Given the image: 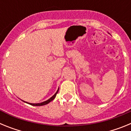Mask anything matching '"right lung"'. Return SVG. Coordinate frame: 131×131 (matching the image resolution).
Here are the masks:
<instances>
[{
	"instance_id": "add662e5",
	"label": "right lung",
	"mask_w": 131,
	"mask_h": 131,
	"mask_svg": "<svg viewBox=\"0 0 131 131\" xmlns=\"http://www.w3.org/2000/svg\"><path fill=\"white\" fill-rule=\"evenodd\" d=\"M58 90L59 89H58V91L57 92H56L55 94H54V95L52 96L50 98H49L48 100H47V101H45V102H41V103H38V104H31V103H28V102H26V103H28L29 104L31 105V106H44V105H46L47 104H48L49 102H50L51 101H52L53 100H54V98H55L56 96V94H57V93L58 92Z\"/></svg>"
}]
</instances>
